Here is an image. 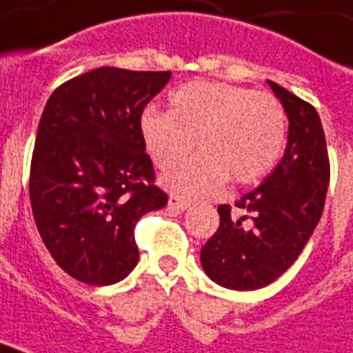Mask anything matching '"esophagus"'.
Masks as SVG:
<instances>
[{
  "label": "esophagus",
  "mask_w": 353,
  "mask_h": 353,
  "mask_svg": "<svg viewBox=\"0 0 353 353\" xmlns=\"http://www.w3.org/2000/svg\"><path fill=\"white\" fill-rule=\"evenodd\" d=\"M168 207L174 210H185L190 207V201H188V199L177 198V196H172V198L168 199Z\"/></svg>",
  "instance_id": "obj_1"
}]
</instances>
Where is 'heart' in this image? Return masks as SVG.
<instances>
[{"instance_id": "heart-1", "label": "heart", "mask_w": 353, "mask_h": 353, "mask_svg": "<svg viewBox=\"0 0 353 353\" xmlns=\"http://www.w3.org/2000/svg\"><path fill=\"white\" fill-rule=\"evenodd\" d=\"M170 112L146 110L141 117L144 146L161 170L181 163L194 141L201 154L165 177L181 198L214 192L227 177L247 185L265 176L285 141V110L268 91L223 82H188L168 97Z\"/></svg>"}]
</instances>
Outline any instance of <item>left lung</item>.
Returning a JSON list of instances; mask_svg holds the SVG:
<instances>
[{
	"label": "left lung",
	"mask_w": 353,
	"mask_h": 353,
	"mask_svg": "<svg viewBox=\"0 0 353 353\" xmlns=\"http://www.w3.org/2000/svg\"><path fill=\"white\" fill-rule=\"evenodd\" d=\"M290 119L288 148L271 176L234 203L220 205V227L201 247V265L223 288L271 284L302 252L324 210L330 157L317 110L268 80Z\"/></svg>",
	"instance_id": "1"
}]
</instances>
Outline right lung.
Segmentation results:
<instances>
[{
  "label": "right lung",
  "instance_id": "right-lung-1",
  "mask_svg": "<svg viewBox=\"0 0 353 353\" xmlns=\"http://www.w3.org/2000/svg\"><path fill=\"white\" fill-rule=\"evenodd\" d=\"M170 71L99 68L63 82L41 113L30 159L32 216L47 251L73 279L115 284L139 260L135 225L163 209L141 117Z\"/></svg>",
  "mask_w": 353,
  "mask_h": 353
}]
</instances>
